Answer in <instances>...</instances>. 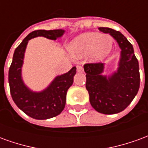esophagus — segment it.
<instances>
[{"mask_svg":"<svg viewBox=\"0 0 148 148\" xmlns=\"http://www.w3.org/2000/svg\"><path fill=\"white\" fill-rule=\"evenodd\" d=\"M77 71L78 73H83V67L82 66H77Z\"/></svg>","mask_w":148,"mask_h":148,"instance_id":"esophagus-1","label":"esophagus"}]
</instances>
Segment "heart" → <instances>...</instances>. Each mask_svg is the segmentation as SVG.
<instances>
[{"mask_svg": "<svg viewBox=\"0 0 148 148\" xmlns=\"http://www.w3.org/2000/svg\"><path fill=\"white\" fill-rule=\"evenodd\" d=\"M112 40L107 35L86 32L77 36L69 44L68 49L74 57H82L90 53L93 60H101L112 49Z\"/></svg>", "mask_w": 148, "mask_h": 148, "instance_id": "obj_1", "label": "heart"}]
</instances>
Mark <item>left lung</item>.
Instances as JSON below:
<instances>
[{
  "label": "left lung",
  "mask_w": 148,
  "mask_h": 148,
  "mask_svg": "<svg viewBox=\"0 0 148 148\" xmlns=\"http://www.w3.org/2000/svg\"><path fill=\"white\" fill-rule=\"evenodd\" d=\"M101 32L109 33L121 47L119 67L109 77L103 76L104 63H86V87L93 109L103 114H115L127 108L140 88L139 62L134 54L133 47L120 32L109 27H99Z\"/></svg>",
  "instance_id": "left-lung-1"
}]
</instances>
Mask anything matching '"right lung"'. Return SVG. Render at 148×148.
I'll return each mask as SVG.
<instances>
[{
    "label": "right lung",
    "instance_id": "obj_1",
    "mask_svg": "<svg viewBox=\"0 0 148 148\" xmlns=\"http://www.w3.org/2000/svg\"><path fill=\"white\" fill-rule=\"evenodd\" d=\"M64 30H36L31 32L16 48L8 71V82L12 100L17 107L30 117L46 120L61 113L66 105L68 89L72 86L76 67L67 73L57 76L51 85L42 92H32L24 85L21 77L24 52L28 40L34 37L43 36L55 40L61 37Z\"/></svg>",
    "mask_w": 148,
    "mask_h": 148
}]
</instances>
